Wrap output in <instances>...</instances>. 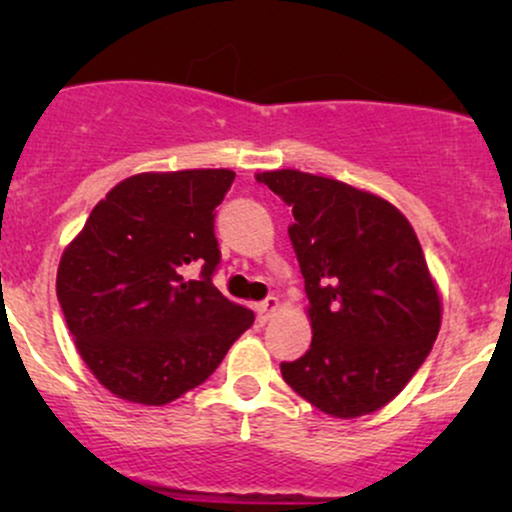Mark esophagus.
Instances as JSON below:
<instances>
[{"instance_id": "esophagus-1", "label": "esophagus", "mask_w": 512, "mask_h": 512, "mask_svg": "<svg viewBox=\"0 0 512 512\" xmlns=\"http://www.w3.org/2000/svg\"><path fill=\"white\" fill-rule=\"evenodd\" d=\"M276 308H279V301H276L274 296H267L262 303H257L255 310H257V317H260V322H267L269 317L274 315Z\"/></svg>"}]
</instances>
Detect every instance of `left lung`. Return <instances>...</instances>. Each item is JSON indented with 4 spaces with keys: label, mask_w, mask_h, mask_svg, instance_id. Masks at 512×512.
<instances>
[{
    "label": "left lung",
    "mask_w": 512,
    "mask_h": 512,
    "mask_svg": "<svg viewBox=\"0 0 512 512\" xmlns=\"http://www.w3.org/2000/svg\"><path fill=\"white\" fill-rule=\"evenodd\" d=\"M293 207L289 238L308 293L313 342L281 375L313 407L356 419L395 399L440 330V298L414 228L385 199L346 182L257 175Z\"/></svg>",
    "instance_id": "1"
}]
</instances>
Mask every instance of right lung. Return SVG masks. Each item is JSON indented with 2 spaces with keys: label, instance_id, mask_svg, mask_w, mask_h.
Returning <instances> with one entry per match:
<instances>
[{
  "label": "right lung",
  "instance_id": "obj_1",
  "mask_svg": "<svg viewBox=\"0 0 512 512\" xmlns=\"http://www.w3.org/2000/svg\"><path fill=\"white\" fill-rule=\"evenodd\" d=\"M226 168L142 173L96 204L64 250L57 301L91 373L127 402H173L219 368L255 322L211 276L221 250L216 207ZM200 267L197 280L184 272Z\"/></svg>",
  "mask_w": 512,
  "mask_h": 512
}]
</instances>
